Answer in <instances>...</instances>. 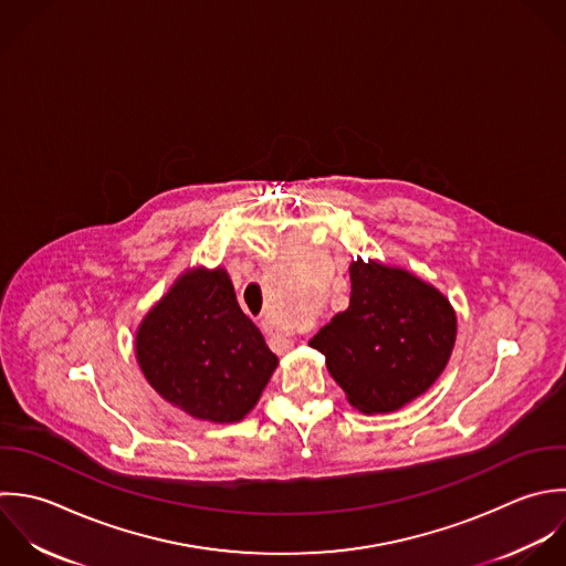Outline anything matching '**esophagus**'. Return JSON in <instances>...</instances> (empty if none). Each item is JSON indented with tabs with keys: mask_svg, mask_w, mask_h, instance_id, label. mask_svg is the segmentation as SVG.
<instances>
[{
	"mask_svg": "<svg viewBox=\"0 0 566 566\" xmlns=\"http://www.w3.org/2000/svg\"><path fill=\"white\" fill-rule=\"evenodd\" d=\"M260 326H262V333L269 337L271 348H273L275 353H286V350L293 346L291 335H286L284 331H280L271 319H262Z\"/></svg>",
	"mask_w": 566,
	"mask_h": 566,
	"instance_id": "1",
	"label": "esophagus"
}]
</instances>
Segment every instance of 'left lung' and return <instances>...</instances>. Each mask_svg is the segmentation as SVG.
<instances>
[{
	"instance_id": "1",
	"label": "left lung",
	"mask_w": 566,
	"mask_h": 566,
	"mask_svg": "<svg viewBox=\"0 0 566 566\" xmlns=\"http://www.w3.org/2000/svg\"><path fill=\"white\" fill-rule=\"evenodd\" d=\"M350 304L308 344L364 415H388L426 395L457 342L450 300L415 273L377 260H353Z\"/></svg>"
}]
</instances>
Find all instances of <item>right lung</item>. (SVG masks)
Here are the masks:
<instances>
[{
    "label": "right lung",
    "instance_id": "1",
    "mask_svg": "<svg viewBox=\"0 0 566 566\" xmlns=\"http://www.w3.org/2000/svg\"><path fill=\"white\" fill-rule=\"evenodd\" d=\"M134 348L147 384L209 423L242 421L280 364L222 266L182 271L138 324Z\"/></svg>",
    "mask_w": 566,
    "mask_h": 566
}]
</instances>
